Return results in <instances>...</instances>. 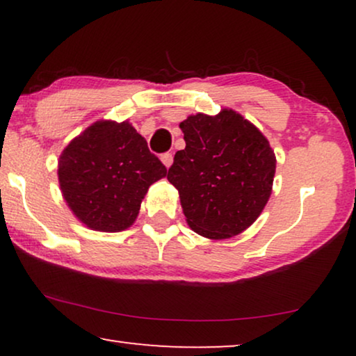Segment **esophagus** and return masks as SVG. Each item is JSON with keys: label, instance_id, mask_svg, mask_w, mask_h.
Wrapping results in <instances>:
<instances>
[{"label": "esophagus", "instance_id": "obj_1", "mask_svg": "<svg viewBox=\"0 0 356 356\" xmlns=\"http://www.w3.org/2000/svg\"><path fill=\"white\" fill-rule=\"evenodd\" d=\"M160 159H162V162H163L165 167H167V168L172 167V163H173V155H172V154H170V152L163 154L162 157H160Z\"/></svg>", "mask_w": 356, "mask_h": 356}]
</instances>
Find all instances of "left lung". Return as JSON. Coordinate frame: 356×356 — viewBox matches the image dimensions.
<instances>
[{
	"mask_svg": "<svg viewBox=\"0 0 356 356\" xmlns=\"http://www.w3.org/2000/svg\"><path fill=\"white\" fill-rule=\"evenodd\" d=\"M179 128L186 147L175 154L167 178L188 225L213 240L246 230L270 197L275 155L269 140L233 110L188 116Z\"/></svg>",
	"mask_w": 356,
	"mask_h": 356,
	"instance_id": "1",
	"label": "left lung"
}]
</instances>
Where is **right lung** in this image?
<instances>
[{
	"instance_id": "1",
	"label": "right lung",
	"mask_w": 356,
	"mask_h": 356,
	"mask_svg": "<svg viewBox=\"0 0 356 356\" xmlns=\"http://www.w3.org/2000/svg\"><path fill=\"white\" fill-rule=\"evenodd\" d=\"M167 168L128 121H99L63 150L58 178L67 206L89 228L121 232Z\"/></svg>"
}]
</instances>
